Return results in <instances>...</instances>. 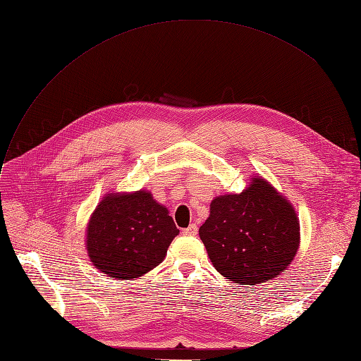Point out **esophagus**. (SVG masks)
<instances>
[{
  "instance_id": "obj_1",
  "label": "esophagus",
  "mask_w": 361,
  "mask_h": 361,
  "mask_svg": "<svg viewBox=\"0 0 361 361\" xmlns=\"http://www.w3.org/2000/svg\"><path fill=\"white\" fill-rule=\"evenodd\" d=\"M197 231H198V228H197L195 224H191V226H190L188 228L183 230V234H186V235H195Z\"/></svg>"
}]
</instances>
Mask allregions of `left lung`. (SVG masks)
I'll list each match as a JSON object with an SVG mask.
<instances>
[{
    "mask_svg": "<svg viewBox=\"0 0 361 361\" xmlns=\"http://www.w3.org/2000/svg\"><path fill=\"white\" fill-rule=\"evenodd\" d=\"M198 234L214 267L239 285L279 276L300 246L293 203L261 176L239 194L215 197Z\"/></svg>",
    "mask_w": 361,
    "mask_h": 361,
    "instance_id": "8db88e82",
    "label": "left lung"
}]
</instances>
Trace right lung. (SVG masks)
I'll use <instances>...</instances> for the list:
<instances>
[{
    "label": "right lung",
    "instance_id": "obj_1",
    "mask_svg": "<svg viewBox=\"0 0 361 361\" xmlns=\"http://www.w3.org/2000/svg\"><path fill=\"white\" fill-rule=\"evenodd\" d=\"M179 234L169 209L151 191L107 192L86 224L91 263L109 278L135 279L155 269Z\"/></svg>",
    "mask_w": 361,
    "mask_h": 361
}]
</instances>
